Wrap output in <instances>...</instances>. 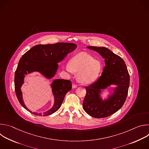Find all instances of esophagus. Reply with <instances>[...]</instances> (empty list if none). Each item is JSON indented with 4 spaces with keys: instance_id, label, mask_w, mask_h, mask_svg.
<instances>
[{
    "instance_id": "1",
    "label": "esophagus",
    "mask_w": 149,
    "mask_h": 149,
    "mask_svg": "<svg viewBox=\"0 0 149 149\" xmlns=\"http://www.w3.org/2000/svg\"><path fill=\"white\" fill-rule=\"evenodd\" d=\"M72 87L73 89H74V88H76L77 87V86H76V85H75L74 84H73L72 85Z\"/></svg>"
}]
</instances>
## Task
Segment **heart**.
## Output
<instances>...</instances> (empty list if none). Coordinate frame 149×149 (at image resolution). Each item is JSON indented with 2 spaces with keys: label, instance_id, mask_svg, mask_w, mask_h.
Returning a JSON list of instances; mask_svg holds the SVG:
<instances>
[{
  "label": "heart",
  "instance_id": "heart-1",
  "mask_svg": "<svg viewBox=\"0 0 149 149\" xmlns=\"http://www.w3.org/2000/svg\"><path fill=\"white\" fill-rule=\"evenodd\" d=\"M65 70L70 74L78 72L77 79L82 84L94 82L99 76L101 65L100 62L86 53H80L72 58L65 65Z\"/></svg>",
  "mask_w": 149,
  "mask_h": 149
}]
</instances>
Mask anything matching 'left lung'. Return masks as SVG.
I'll list each match as a JSON object with an SVG mask.
<instances>
[{
  "mask_svg": "<svg viewBox=\"0 0 149 149\" xmlns=\"http://www.w3.org/2000/svg\"><path fill=\"white\" fill-rule=\"evenodd\" d=\"M87 48L97 52L104 59L105 65L99 78L86 87L83 109L91 117H107L123 105L128 94L130 75L123 59L109 49L97 47ZM105 89L108 90L109 94L103 99L102 95Z\"/></svg>",
  "mask_w": 149,
  "mask_h": 149,
  "instance_id": "1",
  "label": "left lung"
}]
</instances>
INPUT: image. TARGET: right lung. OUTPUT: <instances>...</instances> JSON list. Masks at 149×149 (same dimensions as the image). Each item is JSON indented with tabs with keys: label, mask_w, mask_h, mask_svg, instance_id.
<instances>
[{
	"label": "right lung",
	"mask_w": 149,
	"mask_h": 149,
	"mask_svg": "<svg viewBox=\"0 0 149 149\" xmlns=\"http://www.w3.org/2000/svg\"><path fill=\"white\" fill-rule=\"evenodd\" d=\"M77 47L75 44L59 42L54 44L37 45L22 55L15 74V89L17 98L22 107L31 113L39 116H47L56 112L61 106L66 94L71 90L70 80L56 79L50 84L54 102L52 107L44 113L32 112L25 104L21 87L28 74L38 72L46 79L52 78L56 74L60 63L67 55Z\"/></svg>",
	"instance_id": "obj_1"
}]
</instances>
